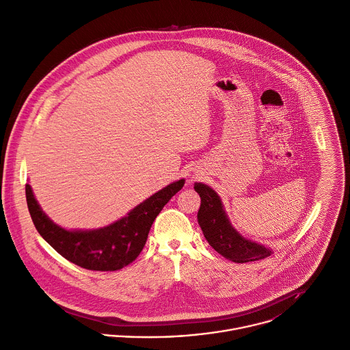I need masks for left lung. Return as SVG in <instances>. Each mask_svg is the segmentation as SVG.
<instances>
[{
    "label": "left lung",
    "mask_w": 350,
    "mask_h": 350,
    "mask_svg": "<svg viewBox=\"0 0 350 350\" xmlns=\"http://www.w3.org/2000/svg\"><path fill=\"white\" fill-rule=\"evenodd\" d=\"M194 190L201 197L198 224L208 243L217 253L234 262L256 261L271 254V249L243 238L232 228L215 190L204 183H196Z\"/></svg>",
    "instance_id": "1"
}]
</instances>
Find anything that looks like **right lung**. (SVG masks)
<instances>
[{"mask_svg": "<svg viewBox=\"0 0 350 350\" xmlns=\"http://www.w3.org/2000/svg\"><path fill=\"white\" fill-rule=\"evenodd\" d=\"M183 185V179L168 185L135 206L129 216L93 231H67L55 224L40 208L30 185H26V197L37 231L57 253L86 269L118 271L139 256L154 219Z\"/></svg>", "mask_w": 350, "mask_h": 350, "instance_id": "1", "label": "right lung"}]
</instances>
